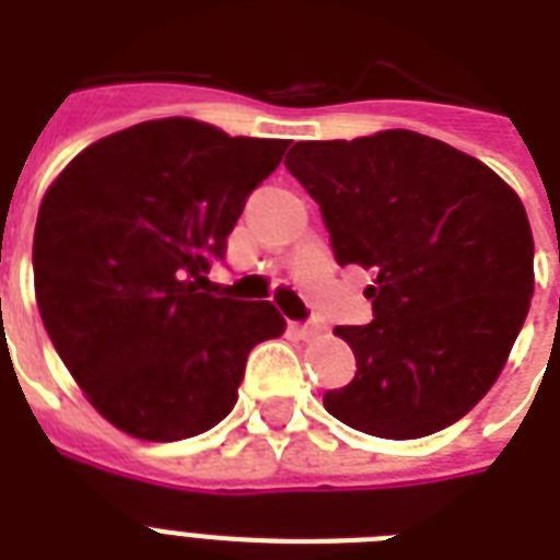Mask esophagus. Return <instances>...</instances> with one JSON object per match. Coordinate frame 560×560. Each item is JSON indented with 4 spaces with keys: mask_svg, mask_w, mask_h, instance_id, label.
Here are the masks:
<instances>
[{
    "mask_svg": "<svg viewBox=\"0 0 560 560\" xmlns=\"http://www.w3.org/2000/svg\"><path fill=\"white\" fill-rule=\"evenodd\" d=\"M290 328H293V334H296V337H302V340H314L316 334L323 331V325L319 323H293Z\"/></svg>",
    "mask_w": 560,
    "mask_h": 560,
    "instance_id": "esophagus-1",
    "label": "esophagus"
}]
</instances>
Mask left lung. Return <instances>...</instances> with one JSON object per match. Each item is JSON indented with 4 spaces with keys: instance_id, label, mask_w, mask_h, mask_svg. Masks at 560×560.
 <instances>
[{
    "instance_id": "8db88e82",
    "label": "left lung",
    "mask_w": 560,
    "mask_h": 560,
    "mask_svg": "<svg viewBox=\"0 0 560 560\" xmlns=\"http://www.w3.org/2000/svg\"><path fill=\"white\" fill-rule=\"evenodd\" d=\"M284 165L319 202L337 264L374 272L372 323L334 328L358 374L325 392V409L381 439L459 421L494 386L529 314L535 241L521 197L412 130L296 142Z\"/></svg>"
}]
</instances>
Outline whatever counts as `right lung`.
Returning a JSON list of instances; mask_svg holds the SVG:
<instances>
[{
  "mask_svg": "<svg viewBox=\"0 0 560 560\" xmlns=\"http://www.w3.org/2000/svg\"><path fill=\"white\" fill-rule=\"evenodd\" d=\"M284 151V139L156 118L90 144L48 186L34 229L39 316L121 433L179 442L211 430L235 407L249 351L284 331L272 302L202 293Z\"/></svg>",
  "mask_w": 560,
  "mask_h": 560,
  "instance_id": "right-lung-1",
  "label": "right lung"
}]
</instances>
